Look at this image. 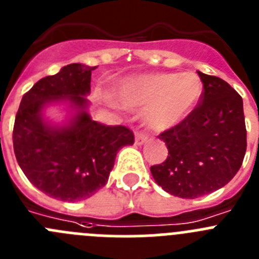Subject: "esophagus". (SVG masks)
I'll list each match as a JSON object with an SVG mask.
<instances>
[{
    "mask_svg": "<svg viewBox=\"0 0 259 259\" xmlns=\"http://www.w3.org/2000/svg\"><path fill=\"white\" fill-rule=\"evenodd\" d=\"M146 141H148V136H145L144 134H136V137H135L136 145H144Z\"/></svg>",
    "mask_w": 259,
    "mask_h": 259,
    "instance_id": "34e87169",
    "label": "esophagus"
}]
</instances>
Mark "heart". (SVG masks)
<instances>
[{
	"label": "heart",
	"mask_w": 259,
	"mask_h": 259,
	"mask_svg": "<svg viewBox=\"0 0 259 259\" xmlns=\"http://www.w3.org/2000/svg\"><path fill=\"white\" fill-rule=\"evenodd\" d=\"M203 94V83L193 72L146 73L123 80L115 92L125 109H141L142 120L154 132H164L184 122Z\"/></svg>",
	"instance_id": "b5f03b06"
}]
</instances>
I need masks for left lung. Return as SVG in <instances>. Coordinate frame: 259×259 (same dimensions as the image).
Returning a JSON list of instances; mask_svg holds the SVG:
<instances>
[{
    "label": "left lung",
    "mask_w": 259,
    "mask_h": 259,
    "mask_svg": "<svg viewBox=\"0 0 259 259\" xmlns=\"http://www.w3.org/2000/svg\"><path fill=\"white\" fill-rule=\"evenodd\" d=\"M203 94L189 117L158 136L168 156L151 175L164 191L182 199L207 195L229 184L246 150L243 99L229 83L199 72Z\"/></svg>",
    "instance_id": "8db88e82"
}]
</instances>
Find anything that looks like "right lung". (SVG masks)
I'll return each instance as SVG.
<instances>
[{"instance_id": "right-lung-1", "label": "right lung", "mask_w": 259, "mask_h": 259, "mask_svg": "<svg viewBox=\"0 0 259 259\" xmlns=\"http://www.w3.org/2000/svg\"><path fill=\"white\" fill-rule=\"evenodd\" d=\"M96 66L74 63L38 80L21 99L14 124L16 160L27 179L46 195L63 201L91 198L108 182L117 153L132 145V131L104 125L89 114L91 73ZM63 105L67 118L46 117Z\"/></svg>"}]
</instances>
